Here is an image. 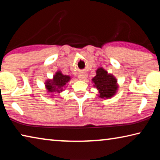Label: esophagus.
I'll return each mask as SVG.
<instances>
[{
  "label": "esophagus",
  "mask_w": 160,
  "mask_h": 160,
  "mask_svg": "<svg viewBox=\"0 0 160 160\" xmlns=\"http://www.w3.org/2000/svg\"><path fill=\"white\" fill-rule=\"evenodd\" d=\"M87 78H88V75H87V74H85V73H84V74H81V75H79V78H80V80H86V79H87Z\"/></svg>",
  "instance_id": "1"
}]
</instances>
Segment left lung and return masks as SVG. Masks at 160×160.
Segmentation results:
<instances>
[{
  "mask_svg": "<svg viewBox=\"0 0 160 160\" xmlns=\"http://www.w3.org/2000/svg\"><path fill=\"white\" fill-rule=\"evenodd\" d=\"M96 73V76L93 78L92 81L94 83V86L99 90V97L106 99L112 97L117 90V80L112 75L108 74L102 68H99Z\"/></svg>",
  "mask_w": 160,
  "mask_h": 160,
  "instance_id": "left-lung-1",
  "label": "left lung"
}]
</instances>
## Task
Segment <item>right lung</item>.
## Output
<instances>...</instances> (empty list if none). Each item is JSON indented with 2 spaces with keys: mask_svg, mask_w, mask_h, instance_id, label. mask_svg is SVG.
<instances>
[{
  "mask_svg": "<svg viewBox=\"0 0 160 160\" xmlns=\"http://www.w3.org/2000/svg\"><path fill=\"white\" fill-rule=\"evenodd\" d=\"M70 80V78L68 75H63L60 71H58L53 76V80H47L45 85L49 92L60 93Z\"/></svg>",
  "mask_w": 160,
  "mask_h": 160,
  "instance_id": "add662e5",
  "label": "right lung"
}]
</instances>
